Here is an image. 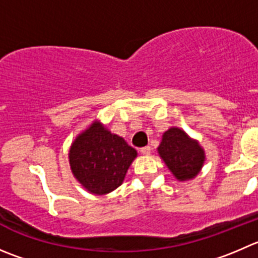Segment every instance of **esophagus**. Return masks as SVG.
Listing matches in <instances>:
<instances>
[{
  "label": "esophagus",
  "mask_w": 258,
  "mask_h": 258,
  "mask_svg": "<svg viewBox=\"0 0 258 258\" xmlns=\"http://www.w3.org/2000/svg\"><path fill=\"white\" fill-rule=\"evenodd\" d=\"M151 147L149 146H147V147H143V148L141 149V153L142 154H144V156H149V154H151Z\"/></svg>",
  "instance_id": "obj_1"
}]
</instances>
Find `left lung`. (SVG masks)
<instances>
[{"label": "left lung", "mask_w": 258, "mask_h": 258, "mask_svg": "<svg viewBox=\"0 0 258 258\" xmlns=\"http://www.w3.org/2000/svg\"><path fill=\"white\" fill-rule=\"evenodd\" d=\"M157 151L176 180L181 182L195 178L204 166V148L177 126L164 132Z\"/></svg>", "instance_id": "left-lung-1"}]
</instances>
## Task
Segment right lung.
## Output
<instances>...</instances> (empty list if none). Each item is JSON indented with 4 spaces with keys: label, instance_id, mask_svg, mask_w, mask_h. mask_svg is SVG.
Listing matches in <instances>:
<instances>
[{
    "label": "right lung",
    "instance_id": "right-lung-1",
    "mask_svg": "<svg viewBox=\"0 0 258 258\" xmlns=\"http://www.w3.org/2000/svg\"><path fill=\"white\" fill-rule=\"evenodd\" d=\"M138 153L100 120H94L72 142L68 152L76 180L94 195L119 187Z\"/></svg>",
    "mask_w": 258,
    "mask_h": 258
}]
</instances>
